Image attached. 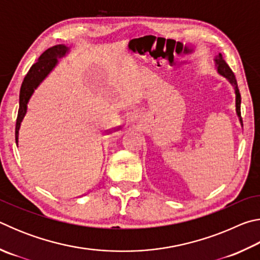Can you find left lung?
<instances>
[{
    "instance_id": "8db88e82",
    "label": "left lung",
    "mask_w": 260,
    "mask_h": 260,
    "mask_svg": "<svg viewBox=\"0 0 260 260\" xmlns=\"http://www.w3.org/2000/svg\"><path fill=\"white\" fill-rule=\"evenodd\" d=\"M215 61V68H217V71L219 74H221L222 77H225L228 81L231 82V85L233 86L235 90V105H236V114L239 117V120L241 122V125L243 126V121H242V117H241V94L239 90V87H237V81L236 78L234 76V73L231 70V68L228 67V64L222 58V55L219 54L218 56H215L214 58Z\"/></svg>"
}]
</instances>
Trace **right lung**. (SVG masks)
<instances>
[{
  "mask_svg": "<svg viewBox=\"0 0 260 260\" xmlns=\"http://www.w3.org/2000/svg\"><path fill=\"white\" fill-rule=\"evenodd\" d=\"M69 50L70 48L64 45H57L49 48L39 57L37 63L32 65L28 73L26 74L24 81L21 83L19 94V110L16 122V143H18L21 121H23L25 114L27 112V104L30 98H32L34 90L45 80L48 74L55 69L57 63H58V58L64 57Z\"/></svg>",
  "mask_w": 260,
  "mask_h": 260,
  "instance_id": "obj_1",
  "label": "right lung"
}]
</instances>
